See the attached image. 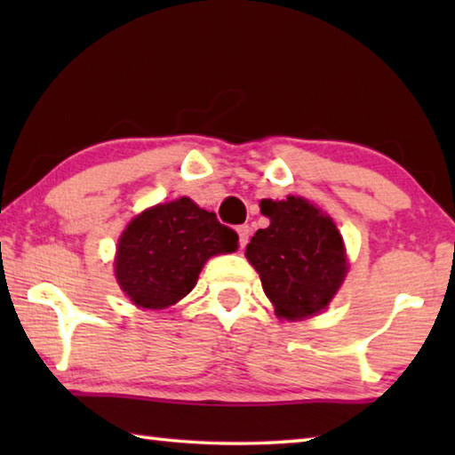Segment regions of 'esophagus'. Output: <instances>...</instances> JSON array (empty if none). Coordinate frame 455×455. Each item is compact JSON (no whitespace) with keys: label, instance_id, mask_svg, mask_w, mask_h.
I'll use <instances>...</instances> for the list:
<instances>
[{"label":"esophagus","instance_id":"34e87169","mask_svg":"<svg viewBox=\"0 0 455 455\" xmlns=\"http://www.w3.org/2000/svg\"><path fill=\"white\" fill-rule=\"evenodd\" d=\"M236 233H238V243H241V246L249 243V236H251V227L249 225H241L236 228Z\"/></svg>","mask_w":455,"mask_h":455}]
</instances>
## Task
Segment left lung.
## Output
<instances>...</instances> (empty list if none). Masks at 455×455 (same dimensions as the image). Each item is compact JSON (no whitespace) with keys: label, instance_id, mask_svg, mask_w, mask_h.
<instances>
[{"label":"left lung","instance_id":"8db88e82","mask_svg":"<svg viewBox=\"0 0 455 455\" xmlns=\"http://www.w3.org/2000/svg\"><path fill=\"white\" fill-rule=\"evenodd\" d=\"M260 212L271 225L257 230L244 255L276 315L305 319L325 309L347 273L335 222L299 196L260 200Z\"/></svg>","mask_w":455,"mask_h":455}]
</instances>
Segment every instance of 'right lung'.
I'll return each instance as SVG.
<instances>
[{
	"label": "right lung",
	"mask_w": 455,
	"mask_h": 455,
	"mask_svg": "<svg viewBox=\"0 0 455 455\" xmlns=\"http://www.w3.org/2000/svg\"><path fill=\"white\" fill-rule=\"evenodd\" d=\"M236 246L233 228L182 196L144 211L126 227L118 243L116 279L134 305L164 309L188 295L206 260Z\"/></svg>",
	"instance_id": "add662e5"
}]
</instances>
